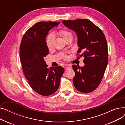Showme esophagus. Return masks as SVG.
<instances>
[{
	"mask_svg": "<svg viewBox=\"0 0 125 125\" xmlns=\"http://www.w3.org/2000/svg\"><path fill=\"white\" fill-rule=\"evenodd\" d=\"M71 68V67H69V66H66V67H65V69H70Z\"/></svg>",
	"mask_w": 125,
	"mask_h": 125,
	"instance_id": "obj_1",
	"label": "esophagus"
}]
</instances>
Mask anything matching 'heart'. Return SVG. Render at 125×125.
<instances>
[{
  "instance_id": "b5f03b06",
  "label": "heart",
  "mask_w": 125,
  "mask_h": 125,
  "mask_svg": "<svg viewBox=\"0 0 125 125\" xmlns=\"http://www.w3.org/2000/svg\"><path fill=\"white\" fill-rule=\"evenodd\" d=\"M58 33L62 37L64 41H66L67 38L70 37H73V34H72L71 33L70 31L65 29H62L59 31ZM54 41V36L53 34H50L47 38V39H46V44H47V47L49 49H50L52 47Z\"/></svg>"
}]
</instances>
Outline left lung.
<instances>
[{
  "label": "left lung",
  "instance_id": "obj_1",
  "mask_svg": "<svg viewBox=\"0 0 125 125\" xmlns=\"http://www.w3.org/2000/svg\"><path fill=\"white\" fill-rule=\"evenodd\" d=\"M65 26L76 33L78 53L84 59L83 67L73 65L75 72L73 83L82 93H90L100 83L108 63V49L106 38L102 30L87 19L62 21Z\"/></svg>",
  "mask_w": 125,
  "mask_h": 125
}]
</instances>
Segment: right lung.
<instances>
[{
  "label": "right lung",
  "mask_w": 125,
  "mask_h": 125,
  "mask_svg": "<svg viewBox=\"0 0 125 125\" xmlns=\"http://www.w3.org/2000/svg\"><path fill=\"white\" fill-rule=\"evenodd\" d=\"M60 22H40L26 32L20 47V58L24 73L35 92L49 96L59 88L64 69L60 66L50 68L44 60L49 54L46 37L49 31Z\"/></svg>",
  "instance_id": "obj_1"
}]
</instances>
